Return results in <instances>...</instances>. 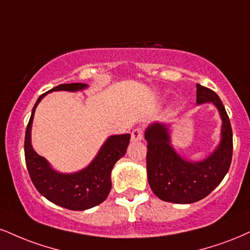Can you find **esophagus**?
Wrapping results in <instances>:
<instances>
[{
    "label": "esophagus",
    "instance_id": "34e87169",
    "mask_svg": "<svg viewBox=\"0 0 250 250\" xmlns=\"http://www.w3.org/2000/svg\"><path fill=\"white\" fill-rule=\"evenodd\" d=\"M143 138V129L142 128H135L131 131V141L133 142H138Z\"/></svg>",
    "mask_w": 250,
    "mask_h": 250
}]
</instances>
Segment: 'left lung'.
<instances>
[{
  "mask_svg": "<svg viewBox=\"0 0 250 250\" xmlns=\"http://www.w3.org/2000/svg\"><path fill=\"white\" fill-rule=\"evenodd\" d=\"M212 102L222 119L221 142L203 162L183 159L170 146L167 128L152 123L146 130L148 142L146 171L149 185L159 199L174 204H192L207 197L229 170L233 156V133L222 101L215 92L197 83V104Z\"/></svg>",
  "mask_w": 250,
  "mask_h": 250,
  "instance_id": "1",
  "label": "left lung"
}]
</instances>
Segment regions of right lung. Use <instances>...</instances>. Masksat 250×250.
<instances>
[{
	"label": "right lung",
	"mask_w": 250,
	"mask_h": 250,
	"mask_svg": "<svg viewBox=\"0 0 250 250\" xmlns=\"http://www.w3.org/2000/svg\"><path fill=\"white\" fill-rule=\"evenodd\" d=\"M81 83H62L53 87L52 91L76 92L86 88ZM47 94L38 98L32 109L24 140V155L30 178L39 193L56 205L72 211H83L94 207L106 200L112 188L110 172L114 164L127 151L130 142V134L110 136L102 146L99 154L86 169L71 174H62L51 169L50 164L39 156L31 146V125L35 109L39 101Z\"/></svg>",
	"instance_id": "1"
}]
</instances>
